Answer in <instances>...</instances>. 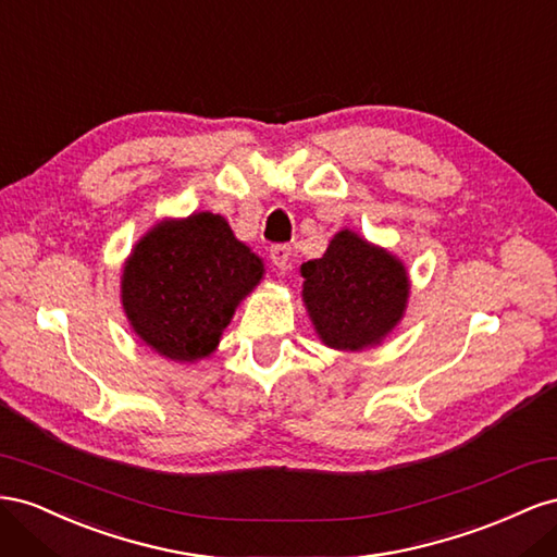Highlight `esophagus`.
Instances as JSON below:
<instances>
[{
    "label": "esophagus",
    "instance_id": "esophagus-1",
    "mask_svg": "<svg viewBox=\"0 0 557 557\" xmlns=\"http://www.w3.org/2000/svg\"><path fill=\"white\" fill-rule=\"evenodd\" d=\"M289 257H292V247L289 245H273V247H270V259H273V263L277 268H287Z\"/></svg>",
    "mask_w": 557,
    "mask_h": 557
}]
</instances>
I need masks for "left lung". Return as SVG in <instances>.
Here are the masks:
<instances>
[{"mask_svg": "<svg viewBox=\"0 0 557 557\" xmlns=\"http://www.w3.org/2000/svg\"><path fill=\"white\" fill-rule=\"evenodd\" d=\"M304 304L333 349L377 345L401 322L410 282L404 263L352 231L333 235L322 259L300 265Z\"/></svg>", "mask_w": 557, "mask_h": 557, "instance_id": "8db88e82", "label": "left lung"}]
</instances>
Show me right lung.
I'll list each match as a JSON object with an SVG mask.
<instances>
[{"label":"right lung","mask_w":557,"mask_h":557,"mask_svg":"<svg viewBox=\"0 0 557 557\" xmlns=\"http://www.w3.org/2000/svg\"><path fill=\"white\" fill-rule=\"evenodd\" d=\"M263 261L212 212L165 219L123 265L121 300L141 343L172 361L210 357Z\"/></svg>","instance_id":"1"}]
</instances>
